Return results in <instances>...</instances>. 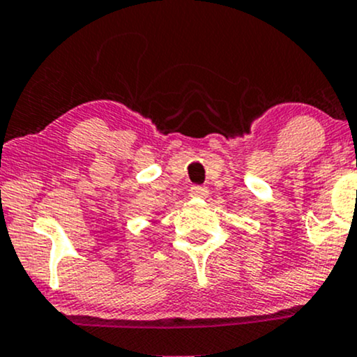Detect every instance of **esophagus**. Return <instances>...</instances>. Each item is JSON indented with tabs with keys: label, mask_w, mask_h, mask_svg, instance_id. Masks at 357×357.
Returning <instances> with one entry per match:
<instances>
[{
	"label": "esophagus",
	"mask_w": 357,
	"mask_h": 357,
	"mask_svg": "<svg viewBox=\"0 0 357 357\" xmlns=\"http://www.w3.org/2000/svg\"><path fill=\"white\" fill-rule=\"evenodd\" d=\"M190 195H191V197L203 198V197H206V195H208V188H206V186H191Z\"/></svg>",
	"instance_id": "obj_1"
}]
</instances>
